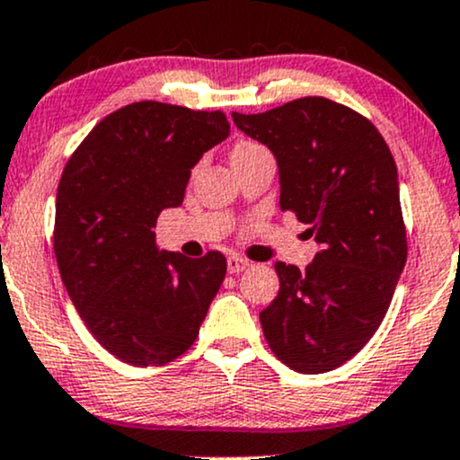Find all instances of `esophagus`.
Listing matches in <instances>:
<instances>
[{"mask_svg":"<svg viewBox=\"0 0 460 460\" xmlns=\"http://www.w3.org/2000/svg\"><path fill=\"white\" fill-rule=\"evenodd\" d=\"M248 261L241 259V256H228V271L230 274H239V271H243L248 268Z\"/></svg>","mask_w":460,"mask_h":460,"instance_id":"34e87169","label":"esophagus"}]
</instances>
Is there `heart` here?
<instances>
[{
	"mask_svg": "<svg viewBox=\"0 0 460 460\" xmlns=\"http://www.w3.org/2000/svg\"><path fill=\"white\" fill-rule=\"evenodd\" d=\"M259 149V145H254V142H239V145L232 149V155H239V153H248V151H254Z\"/></svg>",
	"mask_w": 460,
	"mask_h": 460,
	"instance_id": "obj_1",
	"label": "heart"
}]
</instances>
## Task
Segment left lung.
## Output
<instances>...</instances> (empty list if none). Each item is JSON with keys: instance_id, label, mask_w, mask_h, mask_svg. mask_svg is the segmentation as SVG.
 <instances>
[{"instance_id": "obj_1", "label": "left lung", "mask_w": 460, "mask_h": 460, "mask_svg": "<svg viewBox=\"0 0 460 460\" xmlns=\"http://www.w3.org/2000/svg\"><path fill=\"white\" fill-rule=\"evenodd\" d=\"M232 120L274 153L280 208L309 224L320 245L303 271L276 261L265 340L298 373L342 367L382 324L406 265L393 153L373 122L323 96Z\"/></svg>"}]
</instances>
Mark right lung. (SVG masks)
Segmentation results:
<instances>
[{
  "instance_id": "obj_1",
  "label": "right lung",
  "mask_w": 460,
  "mask_h": 460,
  "mask_svg": "<svg viewBox=\"0 0 460 460\" xmlns=\"http://www.w3.org/2000/svg\"><path fill=\"white\" fill-rule=\"evenodd\" d=\"M230 136L221 111L142 101L102 118L63 169L54 254L93 338L133 367L190 349L226 276V256L157 252L155 221L184 201L190 171Z\"/></svg>"
}]
</instances>
